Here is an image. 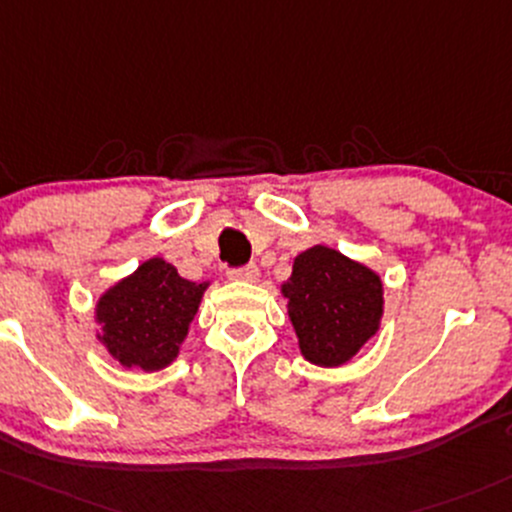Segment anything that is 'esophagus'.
Segmentation results:
<instances>
[{"label": "esophagus", "mask_w": 512, "mask_h": 512, "mask_svg": "<svg viewBox=\"0 0 512 512\" xmlns=\"http://www.w3.org/2000/svg\"><path fill=\"white\" fill-rule=\"evenodd\" d=\"M228 277L238 279V282H255V279L260 277V270H257V265H242L228 270Z\"/></svg>", "instance_id": "1"}]
</instances>
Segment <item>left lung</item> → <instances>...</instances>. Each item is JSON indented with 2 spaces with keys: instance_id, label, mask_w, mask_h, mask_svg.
<instances>
[{
  "instance_id": "left-lung-1",
  "label": "left lung",
  "mask_w": 512,
  "mask_h": 512,
  "mask_svg": "<svg viewBox=\"0 0 512 512\" xmlns=\"http://www.w3.org/2000/svg\"><path fill=\"white\" fill-rule=\"evenodd\" d=\"M282 294L289 299L301 353L324 368L348 363L375 336L383 316L378 274L324 245L294 260Z\"/></svg>"
}]
</instances>
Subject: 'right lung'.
<instances>
[{
    "instance_id": "obj_1",
    "label": "right lung",
    "mask_w": 512,
    "mask_h": 512,
    "mask_svg": "<svg viewBox=\"0 0 512 512\" xmlns=\"http://www.w3.org/2000/svg\"><path fill=\"white\" fill-rule=\"evenodd\" d=\"M206 287L159 257L147 260L100 297L98 338L125 368H164L179 353Z\"/></svg>"
}]
</instances>
